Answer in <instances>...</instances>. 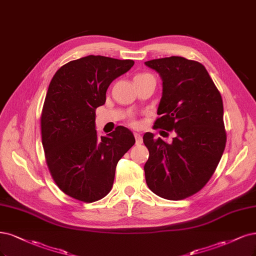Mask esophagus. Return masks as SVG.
I'll list each match as a JSON object with an SVG mask.
<instances>
[{
	"instance_id": "34e87169",
	"label": "esophagus",
	"mask_w": 256,
	"mask_h": 256,
	"mask_svg": "<svg viewBox=\"0 0 256 256\" xmlns=\"http://www.w3.org/2000/svg\"><path fill=\"white\" fill-rule=\"evenodd\" d=\"M134 138H136V145H140V144L143 143L142 136H140V134H138V132H134Z\"/></svg>"
}]
</instances>
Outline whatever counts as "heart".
<instances>
[{
    "instance_id": "1",
    "label": "heart",
    "mask_w": 256,
    "mask_h": 256,
    "mask_svg": "<svg viewBox=\"0 0 256 256\" xmlns=\"http://www.w3.org/2000/svg\"><path fill=\"white\" fill-rule=\"evenodd\" d=\"M145 75H148V74H138V75H136V76H145ZM131 125H136V122H134V118H131Z\"/></svg>"
}]
</instances>
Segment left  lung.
<instances>
[{
  "mask_svg": "<svg viewBox=\"0 0 256 256\" xmlns=\"http://www.w3.org/2000/svg\"><path fill=\"white\" fill-rule=\"evenodd\" d=\"M163 80L154 129L176 132L172 143L147 132L148 188L168 200L198 192L212 177L224 154L226 134L217 86L198 61L172 56L146 61Z\"/></svg>",
  "mask_w": 256,
  "mask_h": 256,
  "instance_id": "left-lung-1",
  "label": "left lung"
}]
</instances>
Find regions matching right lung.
I'll return each instance as SVG.
<instances>
[{
  "mask_svg": "<svg viewBox=\"0 0 256 256\" xmlns=\"http://www.w3.org/2000/svg\"><path fill=\"white\" fill-rule=\"evenodd\" d=\"M134 64L90 55L66 64L50 80L40 120L44 154L57 186L78 201L107 195L118 162L136 143L122 126L100 138L95 130V110L104 104L108 86Z\"/></svg>",
  "mask_w": 256,
  "mask_h": 256,
  "instance_id": "right-lung-1",
  "label": "right lung"
}]
</instances>
